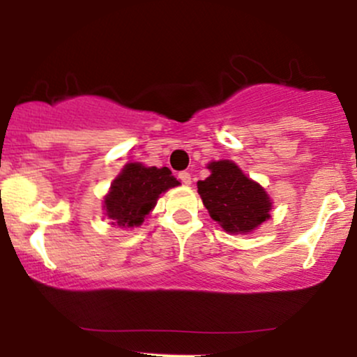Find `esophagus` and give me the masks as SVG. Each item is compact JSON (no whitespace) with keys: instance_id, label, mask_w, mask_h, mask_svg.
I'll return each mask as SVG.
<instances>
[{"instance_id":"esophagus-1","label":"esophagus","mask_w":357,"mask_h":357,"mask_svg":"<svg viewBox=\"0 0 357 357\" xmlns=\"http://www.w3.org/2000/svg\"><path fill=\"white\" fill-rule=\"evenodd\" d=\"M178 178L181 179V183L186 184V186H190V184H191V174L188 173V171H183V173H179Z\"/></svg>"}]
</instances>
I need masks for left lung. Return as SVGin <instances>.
Returning a JSON list of instances; mask_svg holds the SVG:
<instances>
[{
	"label": "left lung",
	"instance_id": "1",
	"mask_svg": "<svg viewBox=\"0 0 357 357\" xmlns=\"http://www.w3.org/2000/svg\"><path fill=\"white\" fill-rule=\"evenodd\" d=\"M211 174L198 181V192L208 213L228 233H247L270 218L272 199L260 184L252 181L233 161H213Z\"/></svg>",
	"mask_w": 357,
	"mask_h": 357
}]
</instances>
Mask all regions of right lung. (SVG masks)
Returning a JSON list of instances; mask_svg holds the SVG:
<instances>
[{
  "label": "right lung",
  "mask_w": 357,
  "mask_h": 357,
  "mask_svg": "<svg viewBox=\"0 0 357 357\" xmlns=\"http://www.w3.org/2000/svg\"><path fill=\"white\" fill-rule=\"evenodd\" d=\"M178 184L167 167L159 169L129 162L114 179L109 195L104 198L105 216L121 228L139 227L155 206L159 195Z\"/></svg>",
  "instance_id": "add662e5"
}]
</instances>
